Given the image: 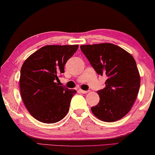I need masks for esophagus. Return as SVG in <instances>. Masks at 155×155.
<instances>
[{
    "label": "esophagus",
    "instance_id": "obj_1",
    "mask_svg": "<svg viewBox=\"0 0 155 155\" xmlns=\"http://www.w3.org/2000/svg\"><path fill=\"white\" fill-rule=\"evenodd\" d=\"M79 91L81 92V93H84V94H85V93H87V92H89L90 91H83V90L80 89Z\"/></svg>",
    "mask_w": 155,
    "mask_h": 155
}]
</instances>
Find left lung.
<instances>
[{"label": "left lung", "instance_id": "1", "mask_svg": "<svg viewBox=\"0 0 155 155\" xmlns=\"http://www.w3.org/2000/svg\"><path fill=\"white\" fill-rule=\"evenodd\" d=\"M81 51L97 74L107 77L104 89L97 91L100 102L91 108L101 120L115 122L131 110L140 87V75L132 55L110 43L81 45Z\"/></svg>", "mask_w": 155, "mask_h": 155}]
</instances>
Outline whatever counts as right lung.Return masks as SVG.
<instances>
[{"label": "right lung", "instance_id": "obj_1", "mask_svg": "<svg viewBox=\"0 0 155 155\" xmlns=\"http://www.w3.org/2000/svg\"><path fill=\"white\" fill-rule=\"evenodd\" d=\"M78 45H47L30 55L21 69L20 91L25 106L36 120L55 123L68 114L75 90L55 81Z\"/></svg>", "mask_w": 155, "mask_h": 155}]
</instances>
